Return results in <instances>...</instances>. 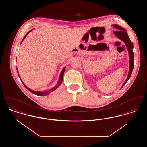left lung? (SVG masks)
I'll return each instance as SVG.
<instances>
[{
	"mask_svg": "<svg viewBox=\"0 0 147 147\" xmlns=\"http://www.w3.org/2000/svg\"><path fill=\"white\" fill-rule=\"evenodd\" d=\"M112 26L114 28L116 29V31H113V33L115 34V35H116L120 40H121L122 41H123L125 43L126 46L127 47V49H128V51L129 56V65H130L129 71L128 76L126 79V81L122 86V88L124 86V85L127 82L128 79L130 78V77L131 76V74H132V71H133V67H134V63H133L134 53H133V51H132L133 48V43L130 40V39L129 38V37L127 34V32L124 28H121V26H119V25H116V24H113L112 25Z\"/></svg>",
	"mask_w": 147,
	"mask_h": 147,
	"instance_id": "8db88e82",
	"label": "left lung"
}]
</instances>
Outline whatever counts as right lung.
I'll list each match as a JSON object with an SVG mask.
<instances>
[{
    "label": "right lung",
    "instance_id": "add662e5",
    "mask_svg": "<svg viewBox=\"0 0 147 147\" xmlns=\"http://www.w3.org/2000/svg\"><path fill=\"white\" fill-rule=\"evenodd\" d=\"M31 31H30L28 32V33L25 36V37H24V38H23L22 41L24 40V38L26 37V36L28 35V34H29ZM65 69V67L63 68L62 70V71H61V74H60V76H59V80H58V83L57 84V85H56V86H55L54 88H53L52 89H51V90H49V91H46V92L33 91V90H31L30 89L28 88V87H26V86L25 85V84H24L23 83H22L24 84V86L26 88V89H27L28 90H29L30 92H31L32 93H33L34 94L36 95H38V96H46V95H49V94L51 92H52V91L55 90L56 89H57V88H58L61 85V84H62V80H63V74H64V72Z\"/></svg>",
    "mask_w": 147,
    "mask_h": 147
}]
</instances>
